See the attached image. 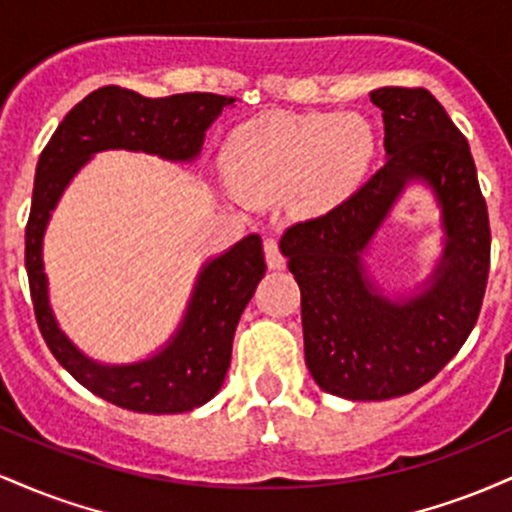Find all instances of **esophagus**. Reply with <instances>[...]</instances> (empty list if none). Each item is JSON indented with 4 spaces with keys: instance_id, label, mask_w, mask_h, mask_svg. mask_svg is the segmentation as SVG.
Masks as SVG:
<instances>
[{
    "instance_id": "34e87169",
    "label": "esophagus",
    "mask_w": 512,
    "mask_h": 512,
    "mask_svg": "<svg viewBox=\"0 0 512 512\" xmlns=\"http://www.w3.org/2000/svg\"><path fill=\"white\" fill-rule=\"evenodd\" d=\"M264 257L269 269H284V255H281L276 238H264Z\"/></svg>"
}]
</instances>
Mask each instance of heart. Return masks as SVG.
Here are the masks:
<instances>
[{
	"mask_svg": "<svg viewBox=\"0 0 512 512\" xmlns=\"http://www.w3.org/2000/svg\"><path fill=\"white\" fill-rule=\"evenodd\" d=\"M373 154L361 115H267L240 127L226 146V168L245 199L276 197L298 185L303 211L325 209L354 185Z\"/></svg>",
	"mask_w": 512,
	"mask_h": 512,
	"instance_id": "1",
	"label": "heart"
}]
</instances>
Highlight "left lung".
Masks as SVG:
<instances>
[{
  "label": "left lung",
  "instance_id": "left-lung-1",
  "mask_svg": "<svg viewBox=\"0 0 512 512\" xmlns=\"http://www.w3.org/2000/svg\"><path fill=\"white\" fill-rule=\"evenodd\" d=\"M385 166L313 219L286 228L281 250L301 289L305 363L344 399H392L419 390L477 325L491 267V226L464 134L426 88H378ZM409 179L437 192L449 248L424 297L392 304L362 276L360 252Z\"/></svg>",
  "mask_w": 512,
  "mask_h": 512
}]
</instances>
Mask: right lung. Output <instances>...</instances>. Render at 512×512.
<instances>
[{"label": "right lung", "mask_w": 512, "mask_h": 512, "mask_svg": "<svg viewBox=\"0 0 512 512\" xmlns=\"http://www.w3.org/2000/svg\"><path fill=\"white\" fill-rule=\"evenodd\" d=\"M233 98L216 93H175L144 98L120 86H103L76 103L38 158L31 214L26 223V272L40 334L69 375L115 407L139 414H182L219 392L231 366L238 320L267 272L262 238L248 236L199 274L178 337L161 354L134 366H98L57 330L45 289V223L72 175L103 149H129L187 161L199 154L204 129Z\"/></svg>", "instance_id": "add662e5"}]
</instances>
